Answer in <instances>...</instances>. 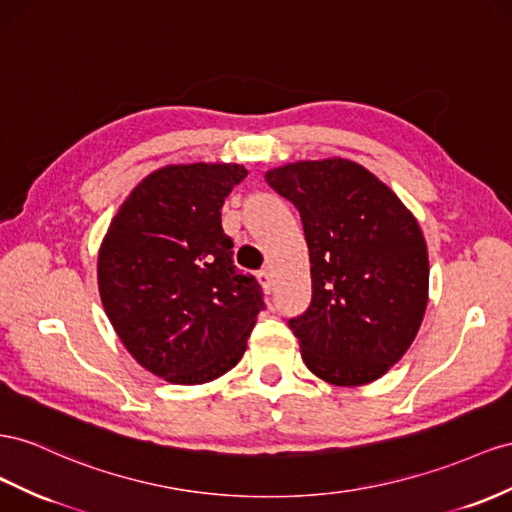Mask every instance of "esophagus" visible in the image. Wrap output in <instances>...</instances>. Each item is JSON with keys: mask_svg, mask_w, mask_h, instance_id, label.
<instances>
[{"mask_svg": "<svg viewBox=\"0 0 512 512\" xmlns=\"http://www.w3.org/2000/svg\"><path fill=\"white\" fill-rule=\"evenodd\" d=\"M258 282H260V286H262V290H265V293H271L273 290V278H271V271L269 269H262V271H258Z\"/></svg>", "mask_w": 512, "mask_h": 512, "instance_id": "34e87169", "label": "esophagus"}]
</instances>
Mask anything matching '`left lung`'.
Here are the masks:
<instances>
[{"label": "left lung", "instance_id": "8db88e82", "mask_svg": "<svg viewBox=\"0 0 512 512\" xmlns=\"http://www.w3.org/2000/svg\"><path fill=\"white\" fill-rule=\"evenodd\" d=\"M301 215L312 301L288 325L327 383L364 385L407 353L428 301L422 230L396 193L349 159L297 161L265 174Z\"/></svg>", "mask_w": 512, "mask_h": 512}]
</instances>
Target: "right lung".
Wrapping results in <instances>:
<instances>
[{"label":"right lung","mask_w":512,"mask_h":512,"mask_svg":"<svg viewBox=\"0 0 512 512\" xmlns=\"http://www.w3.org/2000/svg\"><path fill=\"white\" fill-rule=\"evenodd\" d=\"M245 176L237 163L165 165L129 193L101 243L109 321L137 364L170 383H209L237 366L265 308L222 228Z\"/></svg>","instance_id":"1"}]
</instances>
